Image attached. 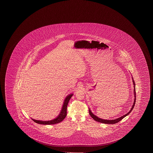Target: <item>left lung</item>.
Wrapping results in <instances>:
<instances>
[{
    "instance_id": "1",
    "label": "left lung",
    "mask_w": 153,
    "mask_h": 153,
    "mask_svg": "<svg viewBox=\"0 0 153 153\" xmlns=\"http://www.w3.org/2000/svg\"><path fill=\"white\" fill-rule=\"evenodd\" d=\"M132 82L133 83V85H134V102H133V104L132 106V108H131V110L128 111V113H127V114H126L125 115H124L122 116H121L120 118H118L117 119H115V120H103V119H101L100 118H99L98 117H97V116H95V115H94L92 113V111H91L90 109H89V114H90V115L91 116V117L92 118L93 120H94L95 121H97V122H100V123H104V124H115V123H117L118 122H120V120H122L123 118L126 117V116H128L130 113L132 111V110L134 108V105H135V100H136V94H135V83H134V81L133 80V79L132 77Z\"/></svg>"
}]
</instances>
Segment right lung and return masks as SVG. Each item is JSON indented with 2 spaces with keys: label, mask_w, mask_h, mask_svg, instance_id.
<instances>
[{
  "label": "right lung",
  "mask_w": 153,
  "mask_h": 153,
  "mask_svg": "<svg viewBox=\"0 0 153 153\" xmlns=\"http://www.w3.org/2000/svg\"><path fill=\"white\" fill-rule=\"evenodd\" d=\"M73 94H70L67 97L65 98L61 110V112L59 115H58L57 117L55 118V119L52 120H48V121H43V120H35L31 118L33 121H34L35 123L39 124H43V125H51V124H55L57 123H60L62 122L65 118L67 116V105H68V102L70 100V98L73 96Z\"/></svg>",
  "instance_id": "add662e5"
}]
</instances>
